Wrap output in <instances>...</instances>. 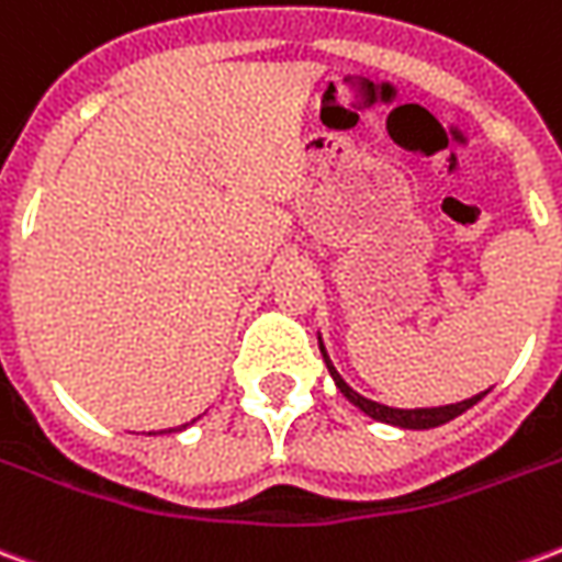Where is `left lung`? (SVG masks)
Here are the masks:
<instances>
[{
  "mask_svg": "<svg viewBox=\"0 0 562 562\" xmlns=\"http://www.w3.org/2000/svg\"><path fill=\"white\" fill-rule=\"evenodd\" d=\"M318 349H322V358H325V364H328V373L330 379H334V385L340 389V394L346 397V401L352 403V406H358L361 413L370 415L373 422H382V424H394V427H403V430H430V427H439V424H448L451 418H458V415H463L470 406H475V403L482 401L487 391H482V394H475V397H470V401H460V403H446V406H418V409H394V406H385V403H376L370 401V397H364V394H358L355 389H349L346 385V379L337 373V367H334V361H330L328 349H325V342H322V337H318Z\"/></svg>",
  "mask_w": 562,
  "mask_h": 562,
  "instance_id": "left-lung-1",
  "label": "left lung"
}]
</instances>
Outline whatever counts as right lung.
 Here are the masks:
<instances>
[{
	"label": "right lung",
	"instance_id": "right-lung-1",
	"mask_svg": "<svg viewBox=\"0 0 562 562\" xmlns=\"http://www.w3.org/2000/svg\"><path fill=\"white\" fill-rule=\"evenodd\" d=\"M192 422H195V418H192ZM189 422V424H192ZM189 424H180V427H171V430H161V434H177V430H183V427H189Z\"/></svg>",
	"mask_w": 562,
	"mask_h": 562
}]
</instances>
